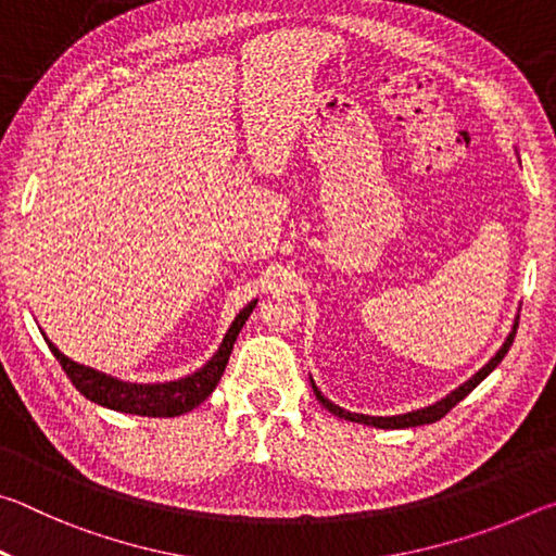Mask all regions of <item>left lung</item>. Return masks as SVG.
Returning a JSON list of instances; mask_svg holds the SVG:
<instances>
[{"label": "left lung", "mask_w": 556, "mask_h": 556, "mask_svg": "<svg viewBox=\"0 0 556 556\" xmlns=\"http://www.w3.org/2000/svg\"><path fill=\"white\" fill-rule=\"evenodd\" d=\"M515 331H517V324H515V328H513V333L507 336V341L503 343V348L501 351L495 353V357L491 363L485 365L483 370H478L473 378H470L468 382H464L460 384L458 390H454L448 394L446 400H441V402H437V404H431V407H427V409H417V412H409V414H400V417H368V414H355V412H345V409H341L338 407V404H333V402H328L321 392H318V388L314 384V394H316V400L324 404V407L328 409V412H333L336 417H341V419H351V421H357V425H370V427H380V429H407V427H419V425H431V421H439L441 417H446V414L456 407V404L466 397V394H470L473 392L478 384H481L488 375H491L495 368H497V363L503 361V357L507 355V351H510V345H513V341H515Z\"/></svg>", "instance_id": "1"}]
</instances>
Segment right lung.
<instances>
[{
    "label": "right lung",
    "mask_w": 556,
    "mask_h": 556,
    "mask_svg": "<svg viewBox=\"0 0 556 556\" xmlns=\"http://www.w3.org/2000/svg\"><path fill=\"white\" fill-rule=\"evenodd\" d=\"M257 301H252L250 306H244L242 312L235 318L230 331L225 333L220 351L215 353L208 365L201 368L199 372H193L191 378H184L178 382H166V384H129L110 378V375H102L92 368H86V365L73 363L71 357H65L59 348H55L49 338L51 353L55 355V361L61 363L63 372L68 375L71 382L75 384L83 397H88L90 402H98L108 409H117V412H129V414H139V417H178V414H186L199 407L203 400H208V394L215 390V384L223 378L225 365H228V357L232 353L235 338H238L240 328L248 321V316L252 314Z\"/></svg>",
    "instance_id": "add662e5"
}]
</instances>
